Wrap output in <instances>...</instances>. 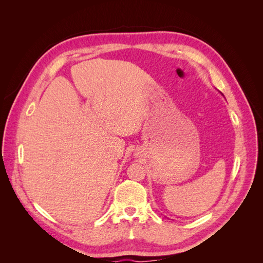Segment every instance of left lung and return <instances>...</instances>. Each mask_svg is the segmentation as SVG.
Listing matches in <instances>:
<instances>
[{
	"label": "left lung",
	"instance_id": "left-lung-1",
	"mask_svg": "<svg viewBox=\"0 0 263 263\" xmlns=\"http://www.w3.org/2000/svg\"><path fill=\"white\" fill-rule=\"evenodd\" d=\"M221 95H222V93H221Z\"/></svg>",
	"mask_w": 263,
	"mask_h": 263
}]
</instances>
